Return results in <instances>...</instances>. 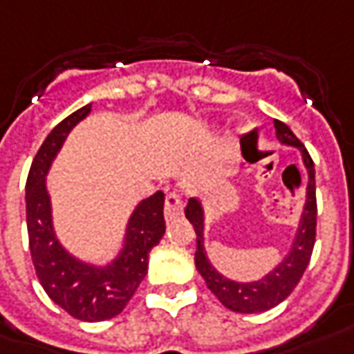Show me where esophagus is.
<instances>
[{
	"mask_svg": "<svg viewBox=\"0 0 354 354\" xmlns=\"http://www.w3.org/2000/svg\"><path fill=\"white\" fill-rule=\"evenodd\" d=\"M184 211V201H182V196L178 192H170L165 199V217L167 221H172L182 215Z\"/></svg>",
	"mask_w": 354,
	"mask_h": 354,
	"instance_id": "obj_1",
	"label": "esophagus"
}]
</instances>
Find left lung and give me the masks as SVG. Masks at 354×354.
<instances>
[{"instance_id":"1","label":"left lung","mask_w":354,"mask_h":354,"mask_svg":"<svg viewBox=\"0 0 354 354\" xmlns=\"http://www.w3.org/2000/svg\"><path fill=\"white\" fill-rule=\"evenodd\" d=\"M275 133L281 143L290 147H298L302 153L304 167L308 170V186H306V205L302 211L300 227H298L297 238L292 242V248L288 256L277 268L273 269L269 275H266L254 283H236L230 279L223 277L217 269L209 263L205 248H203V209L196 197L187 201L186 217L194 225L196 230V268L205 279L209 290L232 312L240 314H256V312H266L281 304L285 298L295 290L298 281L302 279L304 271L308 268L312 250L316 242V218H318V205H316V170H314V160L308 155L306 147L300 143L288 126L283 122L275 120Z\"/></svg>"}]
</instances>
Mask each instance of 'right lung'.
I'll use <instances>...</instances> for the list:
<instances>
[{"label":"right lung","instance_id":"obj_1","mask_svg":"<svg viewBox=\"0 0 354 354\" xmlns=\"http://www.w3.org/2000/svg\"><path fill=\"white\" fill-rule=\"evenodd\" d=\"M91 112V104L62 120L38 149L26 178V228L36 277L46 295L69 316L102 322L118 316L147 275L149 252L165 234V194L143 199L127 223L126 246L106 268H95L69 256L52 227L46 172L67 133Z\"/></svg>","mask_w":354,"mask_h":354}]
</instances>
